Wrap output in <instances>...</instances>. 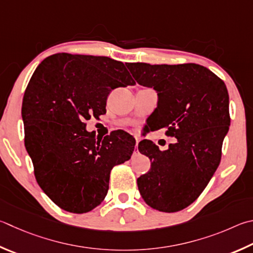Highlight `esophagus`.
Here are the masks:
<instances>
[{
  "instance_id": "obj_1",
  "label": "esophagus",
  "mask_w": 253,
  "mask_h": 253,
  "mask_svg": "<svg viewBox=\"0 0 253 253\" xmlns=\"http://www.w3.org/2000/svg\"><path fill=\"white\" fill-rule=\"evenodd\" d=\"M138 141H139V139H138V138H137V137H136V145H135V147H136V148H137V146H138Z\"/></svg>"
}]
</instances>
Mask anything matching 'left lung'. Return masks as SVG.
<instances>
[{
  "label": "left lung",
  "instance_id": "1",
  "mask_svg": "<svg viewBox=\"0 0 253 253\" xmlns=\"http://www.w3.org/2000/svg\"><path fill=\"white\" fill-rule=\"evenodd\" d=\"M128 68L139 85L157 91V107L150 116L153 130L165 128L177 138L164 151L150 140L139 142L151 167L137 185L151 208L176 212L198 198L219 166L230 126L227 87L208 68L194 63H130Z\"/></svg>",
  "mask_w": 253,
  "mask_h": 253
}]
</instances>
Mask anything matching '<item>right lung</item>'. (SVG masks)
<instances>
[{"instance_id": "obj_1", "label": "right lung", "mask_w": 253, "mask_h": 253, "mask_svg": "<svg viewBox=\"0 0 253 253\" xmlns=\"http://www.w3.org/2000/svg\"><path fill=\"white\" fill-rule=\"evenodd\" d=\"M128 63L58 53L40 64L22 104L25 147L40 187L59 208L84 213L107 195L114 166L130 158L136 141L124 130L103 139L85 122L106 113L117 87L135 85Z\"/></svg>"}]
</instances>
